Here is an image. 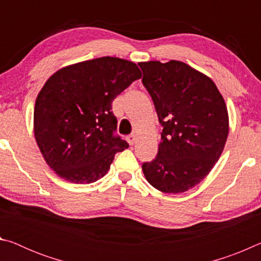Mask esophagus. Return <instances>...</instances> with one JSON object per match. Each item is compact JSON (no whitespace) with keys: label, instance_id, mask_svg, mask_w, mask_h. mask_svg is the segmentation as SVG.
I'll return each mask as SVG.
<instances>
[{"label":"esophagus","instance_id":"esophagus-1","mask_svg":"<svg viewBox=\"0 0 261 261\" xmlns=\"http://www.w3.org/2000/svg\"><path fill=\"white\" fill-rule=\"evenodd\" d=\"M126 141L129 143L130 145H134L136 141H137V136L135 134H131L126 137Z\"/></svg>","mask_w":261,"mask_h":261}]
</instances>
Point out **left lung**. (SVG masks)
Segmentation results:
<instances>
[{
  "label": "left lung",
  "instance_id": "1",
  "mask_svg": "<svg viewBox=\"0 0 261 261\" xmlns=\"http://www.w3.org/2000/svg\"><path fill=\"white\" fill-rule=\"evenodd\" d=\"M138 65L163 127L155 159L141 166L144 175L162 192H185L208 175L223 151L226 103L212 79L183 62Z\"/></svg>",
  "mask_w": 261,
  "mask_h": 261
}]
</instances>
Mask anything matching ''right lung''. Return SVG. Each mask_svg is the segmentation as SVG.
<instances>
[{"instance_id": "1", "label": "right lung", "mask_w": 261, "mask_h": 261, "mask_svg": "<svg viewBox=\"0 0 261 261\" xmlns=\"http://www.w3.org/2000/svg\"><path fill=\"white\" fill-rule=\"evenodd\" d=\"M141 77L134 62L99 57L55 72L34 107V136L43 158L60 177L93 183L109 170L115 154L129 144L120 136L112 102Z\"/></svg>"}]
</instances>
